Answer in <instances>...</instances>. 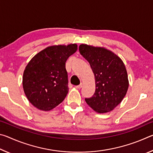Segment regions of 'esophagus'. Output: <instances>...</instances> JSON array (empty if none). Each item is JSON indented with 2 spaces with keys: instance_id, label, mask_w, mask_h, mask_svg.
<instances>
[{
  "instance_id": "1",
  "label": "esophagus",
  "mask_w": 153,
  "mask_h": 153,
  "mask_svg": "<svg viewBox=\"0 0 153 153\" xmlns=\"http://www.w3.org/2000/svg\"><path fill=\"white\" fill-rule=\"evenodd\" d=\"M82 83H81V84H80L79 85H78V86H76V88L77 89H80V88H81L82 87Z\"/></svg>"
}]
</instances>
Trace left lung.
Masks as SVG:
<instances>
[{
	"instance_id": "1",
	"label": "left lung",
	"mask_w": 153,
	"mask_h": 153,
	"mask_svg": "<svg viewBox=\"0 0 153 153\" xmlns=\"http://www.w3.org/2000/svg\"><path fill=\"white\" fill-rule=\"evenodd\" d=\"M81 55L89 62L94 74V95L85 100L99 113L109 112L122 101L128 91V74L121 59L105 48L79 45Z\"/></svg>"
}]
</instances>
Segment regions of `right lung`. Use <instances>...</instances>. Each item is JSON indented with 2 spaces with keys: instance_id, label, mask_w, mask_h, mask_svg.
<instances>
[{
  "instance_id": "obj_1",
  "label": "right lung",
  "mask_w": 153,
  "mask_h": 153,
  "mask_svg": "<svg viewBox=\"0 0 153 153\" xmlns=\"http://www.w3.org/2000/svg\"><path fill=\"white\" fill-rule=\"evenodd\" d=\"M77 46H51L36 55L23 76V88L29 101L38 109L50 111L63 101L68 93L65 62Z\"/></svg>"
}]
</instances>
